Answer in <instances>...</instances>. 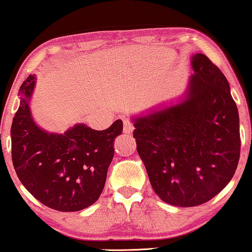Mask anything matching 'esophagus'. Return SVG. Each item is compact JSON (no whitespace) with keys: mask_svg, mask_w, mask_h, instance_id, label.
I'll list each match as a JSON object with an SVG mask.
<instances>
[{"mask_svg":"<svg viewBox=\"0 0 252 252\" xmlns=\"http://www.w3.org/2000/svg\"><path fill=\"white\" fill-rule=\"evenodd\" d=\"M124 133L125 134H130V133H133V130H134V126H133V124L129 122V120H127V119H125L124 120Z\"/></svg>","mask_w":252,"mask_h":252,"instance_id":"esophagus-1","label":"esophagus"}]
</instances>
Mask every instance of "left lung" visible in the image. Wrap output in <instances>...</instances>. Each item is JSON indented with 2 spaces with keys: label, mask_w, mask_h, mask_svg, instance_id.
<instances>
[{
  "label": "left lung",
  "mask_w": 252,
  "mask_h": 252,
  "mask_svg": "<svg viewBox=\"0 0 252 252\" xmlns=\"http://www.w3.org/2000/svg\"><path fill=\"white\" fill-rule=\"evenodd\" d=\"M178 104L133 118L136 150L161 201L189 208L219 194L240 159L239 111L221 71L205 55Z\"/></svg>",
  "instance_id": "1"
}]
</instances>
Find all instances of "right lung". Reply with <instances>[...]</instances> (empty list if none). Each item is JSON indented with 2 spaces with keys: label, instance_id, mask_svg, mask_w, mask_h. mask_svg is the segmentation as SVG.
I'll return each instance as SVG.
<instances>
[{
  "label": "right lung",
  "instance_id": "1",
  "mask_svg": "<svg viewBox=\"0 0 252 252\" xmlns=\"http://www.w3.org/2000/svg\"><path fill=\"white\" fill-rule=\"evenodd\" d=\"M34 87L33 74L19 91L11 126L13 167L24 187L42 204L62 212L80 211L102 194L123 122L116 120L104 130L77 124L63 134L46 132L31 113Z\"/></svg>",
  "mask_w": 252,
  "mask_h": 252
}]
</instances>
